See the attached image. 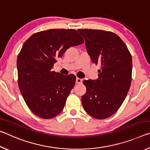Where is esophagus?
<instances>
[{
    "instance_id": "1",
    "label": "esophagus",
    "mask_w": 150,
    "mask_h": 150,
    "mask_svg": "<svg viewBox=\"0 0 150 150\" xmlns=\"http://www.w3.org/2000/svg\"><path fill=\"white\" fill-rule=\"evenodd\" d=\"M76 83H77V84H82L83 79H81L77 77V79H76Z\"/></svg>"
}]
</instances>
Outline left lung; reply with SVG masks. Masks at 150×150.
I'll list each match as a JSON object with an SVG mask.
<instances>
[{
	"label": "left lung",
	"mask_w": 150,
	"mask_h": 150,
	"mask_svg": "<svg viewBox=\"0 0 150 150\" xmlns=\"http://www.w3.org/2000/svg\"><path fill=\"white\" fill-rule=\"evenodd\" d=\"M91 61L100 63L96 80H85L87 91L81 98L86 112L96 119L110 117L120 107L130 89L132 60L118 35L101 30L79 29Z\"/></svg>",
	"instance_id": "left-lung-1"
}]
</instances>
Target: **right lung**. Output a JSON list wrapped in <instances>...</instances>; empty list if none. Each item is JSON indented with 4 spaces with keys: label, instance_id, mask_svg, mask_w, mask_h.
<instances>
[{
    "label": "right lung",
    "instance_id": "1",
    "mask_svg": "<svg viewBox=\"0 0 150 150\" xmlns=\"http://www.w3.org/2000/svg\"><path fill=\"white\" fill-rule=\"evenodd\" d=\"M83 43L75 30L52 29L35 33L22 45L17 58L19 89L30 110L38 117L50 119L62 111L76 77L52 69L56 58L68 48Z\"/></svg>",
    "mask_w": 150,
    "mask_h": 150
}]
</instances>
